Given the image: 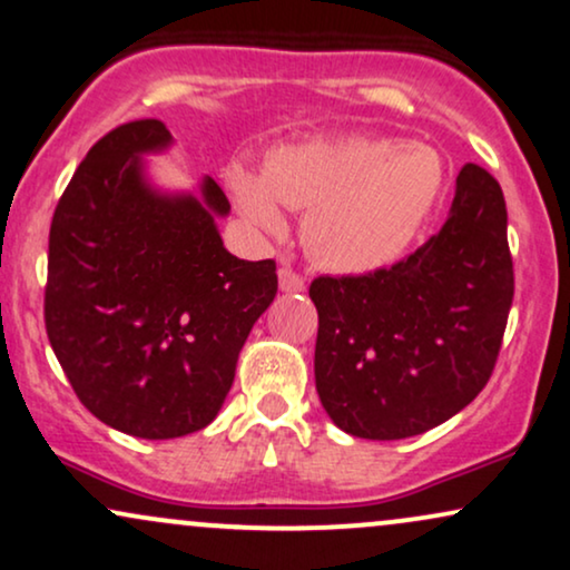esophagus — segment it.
Wrapping results in <instances>:
<instances>
[{
	"label": "esophagus",
	"mask_w": 570,
	"mask_h": 570,
	"mask_svg": "<svg viewBox=\"0 0 570 570\" xmlns=\"http://www.w3.org/2000/svg\"><path fill=\"white\" fill-rule=\"evenodd\" d=\"M278 286H281V292H286V294L305 292V278H302L294 268H281L278 271Z\"/></svg>",
	"instance_id": "esophagus-1"
}]
</instances>
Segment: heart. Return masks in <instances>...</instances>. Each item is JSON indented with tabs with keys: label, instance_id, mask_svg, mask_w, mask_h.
Returning <instances> with one entry per match:
<instances>
[{
	"label": "heart",
	"instance_id": "heart-1",
	"mask_svg": "<svg viewBox=\"0 0 570 570\" xmlns=\"http://www.w3.org/2000/svg\"><path fill=\"white\" fill-rule=\"evenodd\" d=\"M444 184L436 149L371 136L294 144L276 149L263 173L228 170L236 205L263 232H284L281 205L307 210V247L338 273L379 271L405 255Z\"/></svg>",
	"mask_w": 570,
	"mask_h": 570
}]
</instances>
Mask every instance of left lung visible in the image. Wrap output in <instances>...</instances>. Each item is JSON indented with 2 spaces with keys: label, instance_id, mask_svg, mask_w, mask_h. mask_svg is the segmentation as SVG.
<instances>
[{
  "label": "left lung",
  "instance_id": "left-lung-1",
  "mask_svg": "<svg viewBox=\"0 0 570 570\" xmlns=\"http://www.w3.org/2000/svg\"><path fill=\"white\" fill-rule=\"evenodd\" d=\"M500 184L465 163L442 232L363 276H318L315 389L338 429L405 439L460 413L487 386L513 305Z\"/></svg>",
  "mask_w": 570,
  "mask_h": 570
}]
</instances>
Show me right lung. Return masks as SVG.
Returning <instances> with one entry per match:
<instances>
[{"mask_svg":"<svg viewBox=\"0 0 570 570\" xmlns=\"http://www.w3.org/2000/svg\"><path fill=\"white\" fill-rule=\"evenodd\" d=\"M168 141L157 118L105 134L49 228V344L81 405L141 439L186 436L218 415L239 350L278 289L276 263L223 247L215 215L232 205L213 178L205 202L144 184L139 155Z\"/></svg>","mask_w":570,"mask_h":570,"instance_id":"1","label":"right lung"}]
</instances>
